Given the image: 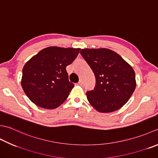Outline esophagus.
<instances>
[{"label": "esophagus", "mask_w": 158, "mask_h": 158, "mask_svg": "<svg viewBox=\"0 0 158 158\" xmlns=\"http://www.w3.org/2000/svg\"><path fill=\"white\" fill-rule=\"evenodd\" d=\"M79 85H83V83H82V81L81 80H80V81L78 82V83H77Z\"/></svg>", "instance_id": "34e87169"}]
</instances>
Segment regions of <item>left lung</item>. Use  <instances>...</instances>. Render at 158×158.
Wrapping results in <instances>:
<instances>
[{"instance_id": "obj_1", "label": "left lung", "mask_w": 158, "mask_h": 158, "mask_svg": "<svg viewBox=\"0 0 158 158\" xmlns=\"http://www.w3.org/2000/svg\"><path fill=\"white\" fill-rule=\"evenodd\" d=\"M80 53L93 71L96 85L86 92L89 103L98 112L121 108L135 89L134 69L116 52L107 48H85Z\"/></svg>"}]
</instances>
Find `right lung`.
<instances>
[{"mask_svg":"<svg viewBox=\"0 0 158 158\" xmlns=\"http://www.w3.org/2000/svg\"><path fill=\"white\" fill-rule=\"evenodd\" d=\"M81 49L50 46L42 49L24 65L21 85L36 106L55 109L62 104L74 87L66 68Z\"/></svg>","mask_w":158,"mask_h":158,"instance_id":"obj_1","label":"right lung"}]
</instances>
